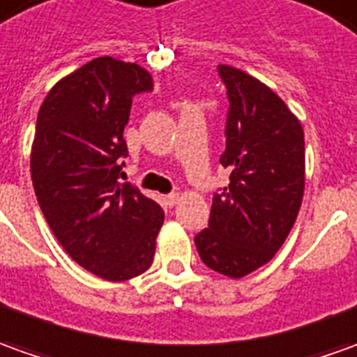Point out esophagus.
Wrapping results in <instances>:
<instances>
[{"label":"esophagus","instance_id":"34e87169","mask_svg":"<svg viewBox=\"0 0 357 357\" xmlns=\"http://www.w3.org/2000/svg\"><path fill=\"white\" fill-rule=\"evenodd\" d=\"M178 200H181V196H178V194H167V196H163V202L167 204V206H176Z\"/></svg>","mask_w":357,"mask_h":357}]
</instances>
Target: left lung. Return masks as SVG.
I'll return each instance as SVG.
<instances>
[{
  "instance_id": "8db88e82",
  "label": "left lung",
  "mask_w": 357,
  "mask_h": 357,
  "mask_svg": "<svg viewBox=\"0 0 357 357\" xmlns=\"http://www.w3.org/2000/svg\"><path fill=\"white\" fill-rule=\"evenodd\" d=\"M229 110L220 163L229 184L213 194L208 229L196 237L202 262L243 278L266 264L296 223L305 188V139L286 102L264 83L218 66Z\"/></svg>"
}]
</instances>
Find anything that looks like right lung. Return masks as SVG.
Returning <instances> with one entry per match:
<instances>
[{"label":"right lung","instance_id":"1","mask_svg":"<svg viewBox=\"0 0 357 357\" xmlns=\"http://www.w3.org/2000/svg\"><path fill=\"white\" fill-rule=\"evenodd\" d=\"M153 89L137 63L105 56L60 79L36 118L31 176L63 250L91 274L124 282L151 266L165 213L120 183L132 99Z\"/></svg>","mask_w":357,"mask_h":357}]
</instances>
